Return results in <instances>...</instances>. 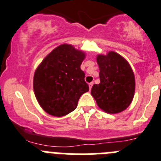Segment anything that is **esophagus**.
<instances>
[{"instance_id": "1", "label": "esophagus", "mask_w": 161, "mask_h": 161, "mask_svg": "<svg viewBox=\"0 0 161 161\" xmlns=\"http://www.w3.org/2000/svg\"><path fill=\"white\" fill-rule=\"evenodd\" d=\"M93 82H90V84H89V86H90V90H91V88H92V86H93Z\"/></svg>"}]
</instances>
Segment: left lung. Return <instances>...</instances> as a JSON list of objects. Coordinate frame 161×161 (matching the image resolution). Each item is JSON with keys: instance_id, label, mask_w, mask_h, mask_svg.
Returning <instances> with one entry per match:
<instances>
[{"instance_id": "8db88e82", "label": "left lung", "mask_w": 161, "mask_h": 161, "mask_svg": "<svg viewBox=\"0 0 161 161\" xmlns=\"http://www.w3.org/2000/svg\"><path fill=\"white\" fill-rule=\"evenodd\" d=\"M100 83L94 84L91 94L100 108L108 113H118L130 104L135 94V80L127 60L115 52L97 57Z\"/></svg>"}]
</instances>
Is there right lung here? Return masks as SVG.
I'll return each instance as SVG.
<instances>
[{
	"label": "right lung",
	"mask_w": 161,
	"mask_h": 161,
	"mask_svg": "<svg viewBox=\"0 0 161 161\" xmlns=\"http://www.w3.org/2000/svg\"><path fill=\"white\" fill-rule=\"evenodd\" d=\"M82 51L61 45L39 65L34 76V91L41 107L49 115L63 116L76 108L81 95L89 91L80 65Z\"/></svg>",
	"instance_id": "1"
}]
</instances>
